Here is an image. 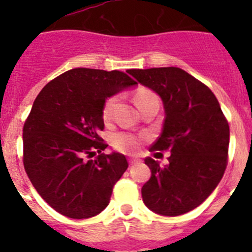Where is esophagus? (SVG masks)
Masks as SVG:
<instances>
[{
  "label": "esophagus",
  "mask_w": 252,
  "mask_h": 252,
  "mask_svg": "<svg viewBox=\"0 0 252 252\" xmlns=\"http://www.w3.org/2000/svg\"><path fill=\"white\" fill-rule=\"evenodd\" d=\"M137 160H135V159H130V165H135V164H137Z\"/></svg>",
  "instance_id": "esophagus-1"
}]
</instances>
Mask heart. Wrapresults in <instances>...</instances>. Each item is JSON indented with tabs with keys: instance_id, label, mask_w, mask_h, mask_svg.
Here are the masks:
<instances>
[{
	"instance_id": "obj_1",
	"label": "heart",
	"mask_w": 252,
	"mask_h": 252,
	"mask_svg": "<svg viewBox=\"0 0 252 252\" xmlns=\"http://www.w3.org/2000/svg\"><path fill=\"white\" fill-rule=\"evenodd\" d=\"M153 98H157V95L154 94L151 91L146 90V88H140L136 94H135V102H136L140 110L146 102ZM116 102H117V95H111L110 98H107L104 101L103 107H102V117H103L104 121H108L112 117ZM142 139H144L142 135H136V133L128 132V131H117L111 136V145L117 151L135 153L139 149L140 142H141Z\"/></svg>"
}]
</instances>
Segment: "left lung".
Masks as SVG:
<instances>
[{"mask_svg": "<svg viewBox=\"0 0 252 252\" xmlns=\"http://www.w3.org/2000/svg\"><path fill=\"white\" fill-rule=\"evenodd\" d=\"M127 73L157 92L164 103L162 132L150 151L171 153L164 166L145 159L151 178L141 189L142 201L158 215H184L203 203L223 177L228 122L212 91L183 69H128Z\"/></svg>", "mask_w": 252, "mask_h": 252, "instance_id": "1", "label": "left lung"}]
</instances>
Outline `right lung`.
<instances>
[{
	"instance_id": "obj_1",
	"label": "right lung",
	"mask_w": 252,
	"mask_h": 252,
	"mask_svg": "<svg viewBox=\"0 0 252 252\" xmlns=\"http://www.w3.org/2000/svg\"><path fill=\"white\" fill-rule=\"evenodd\" d=\"M136 84L120 70L74 68L54 78L34 101L24 125V168L44 201L60 215L82 220L108 206L128 164L107 144L102 107L107 97ZM98 152L92 160H84Z\"/></svg>"
}]
</instances>
